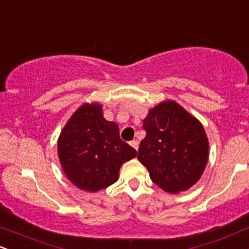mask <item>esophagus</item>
Instances as JSON below:
<instances>
[{
	"instance_id": "1",
	"label": "esophagus",
	"mask_w": 249,
	"mask_h": 249,
	"mask_svg": "<svg viewBox=\"0 0 249 249\" xmlns=\"http://www.w3.org/2000/svg\"><path fill=\"white\" fill-rule=\"evenodd\" d=\"M130 145L132 146V147L136 149V151L138 148H139V142H138V140H132V142H130Z\"/></svg>"
}]
</instances>
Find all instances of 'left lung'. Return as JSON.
Wrapping results in <instances>:
<instances>
[{
    "instance_id": "obj_1",
    "label": "left lung",
    "mask_w": 249,
    "mask_h": 249,
    "mask_svg": "<svg viewBox=\"0 0 249 249\" xmlns=\"http://www.w3.org/2000/svg\"><path fill=\"white\" fill-rule=\"evenodd\" d=\"M142 127L146 137L137 158L152 181L169 194L196 184L209 160V140L202 123L175 101H163L149 110Z\"/></svg>"
}]
</instances>
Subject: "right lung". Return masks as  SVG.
Returning a JSON list of instances; mask_svg holds the SVG:
<instances>
[{
	"label": "right lung",
	"instance_id": "obj_1",
	"mask_svg": "<svg viewBox=\"0 0 249 249\" xmlns=\"http://www.w3.org/2000/svg\"><path fill=\"white\" fill-rule=\"evenodd\" d=\"M65 175L81 190L96 193L115 183L122 164L137 151L119 137L116 123L103 117L98 102L82 104L66 123L58 139Z\"/></svg>",
	"mask_w": 249,
	"mask_h": 249
}]
</instances>
